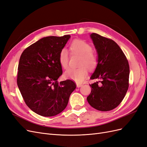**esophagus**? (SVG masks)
<instances>
[{"instance_id": "34e87169", "label": "esophagus", "mask_w": 147, "mask_h": 147, "mask_svg": "<svg viewBox=\"0 0 147 147\" xmlns=\"http://www.w3.org/2000/svg\"><path fill=\"white\" fill-rule=\"evenodd\" d=\"M83 86V84H77V88H80V87H82Z\"/></svg>"}]
</instances>
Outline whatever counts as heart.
<instances>
[{
	"mask_svg": "<svg viewBox=\"0 0 147 147\" xmlns=\"http://www.w3.org/2000/svg\"><path fill=\"white\" fill-rule=\"evenodd\" d=\"M71 54L80 56L77 69H69L64 74L65 78L77 83H82L88 76V68L90 70L96 69L98 64V56L92 51L90 44L83 40H75L70 46ZM59 61L64 69H67L69 61V53L65 48L62 49L59 53Z\"/></svg>",
	"mask_w": 147,
	"mask_h": 147,
	"instance_id": "1",
	"label": "heart"
}]
</instances>
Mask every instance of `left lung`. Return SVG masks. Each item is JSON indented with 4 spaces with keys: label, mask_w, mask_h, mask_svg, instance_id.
<instances>
[{
    "label": "left lung",
    "mask_w": 147,
    "mask_h": 147,
    "mask_svg": "<svg viewBox=\"0 0 147 147\" xmlns=\"http://www.w3.org/2000/svg\"><path fill=\"white\" fill-rule=\"evenodd\" d=\"M91 37L98 54V64L91 77L99 79L91 84L87 97L95 109L107 112L118 107L123 100L129 87V65L125 55L113 40L92 33Z\"/></svg>",
    "instance_id": "1"
}]
</instances>
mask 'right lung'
Wrapping results in <instances>:
<instances>
[{
  "label": "right lung",
  "mask_w": 147,
  "mask_h": 147,
  "mask_svg": "<svg viewBox=\"0 0 147 147\" xmlns=\"http://www.w3.org/2000/svg\"><path fill=\"white\" fill-rule=\"evenodd\" d=\"M70 35L44 37L26 48L18 67L17 84L28 107L43 117L60 113L76 88L71 80L59 82L63 74L59 53Z\"/></svg>",
  "instance_id": "1"
}]
</instances>
